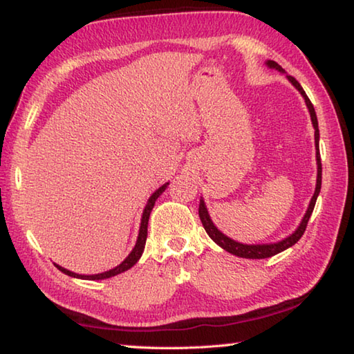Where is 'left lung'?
<instances>
[{
    "label": "left lung",
    "mask_w": 354,
    "mask_h": 354,
    "mask_svg": "<svg viewBox=\"0 0 354 354\" xmlns=\"http://www.w3.org/2000/svg\"><path fill=\"white\" fill-rule=\"evenodd\" d=\"M266 64H267L270 68H274V70H278V71H283V73H284L283 67H281V65L277 64L274 61H267ZM287 80H289V81L293 84V86H295L297 91L303 95L304 101H306V106H308L309 113H310V120H313V127H314V129H315V134H314V136H315V147H317V185H315V192H314L313 198H310L308 211H306V214H304L301 223H299V226L297 227L295 232H293V234H290L289 237H286L284 241L277 242V243L247 245V243L236 242V241H232V239L225 236L223 232L217 230V226H215V225L212 223L211 217H209V212H207V209H206L205 200H203V198L200 200V209H198L200 220H201L203 226H205V230H206V232L209 234V237H211L212 241L218 245V247L226 250L227 253H231V254H234V256H239V257H245V259H266V257H272V256H274V254L281 253V251H284V250H287L289 247H292V245H295V243L299 241V239H301V236L304 234V231H306L309 217H310V214H313V211H314L317 196H319L320 189H322V160H320V153H319V139H320V134H319V122H317L315 109H314L313 103H310V100L308 98L306 92L303 91V87L299 86V82L295 80V77L287 76Z\"/></svg>",
    "instance_id": "left-lung-1"
}]
</instances>
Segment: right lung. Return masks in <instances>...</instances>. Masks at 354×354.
Here are the masks:
<instances>
[{
  "label": "right lung",
  "instance_id": "1",
  "mask_svg": "<svg viewBox=\"0 0 354 354\" xmlns=\"http://www.w3.org/2000/svg\"><path fill=\"white\" fill-rule=\"evenodd\" d=\"M167 185H169V183H165V184L162 185V187H159L158 190L154 192V194H153L151 196H149V200H148L147 206H145V209H143V214H142L139 237H137L136 247H134L133 251H131V253L128 254L127 259H124L122 263H120V266H117L115 268H112V270H107V272L98 273V274H77V273H73V272L67 270V268L57 266V263H55V266H56L62 273L68 274V277L81 278V279H106V278H112V277H115V274H120V273L129 270L131 267L136 266V262L140 259V256H142V253H143V248H145V242H147V236H148V220H149V214H151V211H153L156 200H158L159 196L162 195V192L167 189Z\"/></svg>",
  "mask_w": 354,
  "mask_h": 354
}]
</instances>
